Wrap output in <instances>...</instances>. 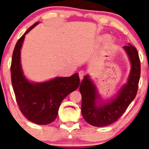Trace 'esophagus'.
<instances>
[{"label": "esophagus", "mask_w": 149, "mask_h": 149, "mask_svg": "<svg viewBox=\"0 0 149 149\" xmlns=\"http://www.w3.org/2000/svg\"><path fill=\"white\" fill-rule=\"evenodd\" d=\"M84 71L83 70H80V71L79 72V79H80V80H82V79H84Z\"/></svg>", "instance_id": "34e87169"}]
</instances>
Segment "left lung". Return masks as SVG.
Wrapping results in <instances>:
<instances>
[{
    "label": "left lung",
    "mask_w": 149,
    "mask_h": 149,
    "mask_svg": "<svg viewBox=\"0 0 149 149\" xmlns=\"http://www.w3.org/2000/svg\"><path fill=\"white\" fill-rule=\"evenodd\" d=\"M123 48L131 63V70L127 84L122 86L115 98L106 103H99L100 96L97 94V88L88 76H84L80 84L82 116L93 126L103 127L116 122L125 112L137 94L141 75L139 52L130 44Z\"/></svg>",
    "instance_id": "left-lung-1"
}]
</instances>
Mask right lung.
I'll list each match as a JSON object with an SVG mask.
<instances>
[{
	"instance_id": "obj_1",
	"label": "right lung",
	"mask_w": 149,
	"mask_h": 149,
	"mask_svg": "<svg viewBox=\"0 0 149 149\" xmlns=\"http://www.w3.org/2000/svg\"><path fill=\"white\" fill-rule=\"evenodd\" d=\"M38 24H33L16 42L10 65L11 83L21 112L32 123L49 124L56 119L60 105L64 98L78 88L79 74L58 77L42 83L29 82L24 76L20 62L21 48L25 35Z\"/></svg>"
}]
</instances>
